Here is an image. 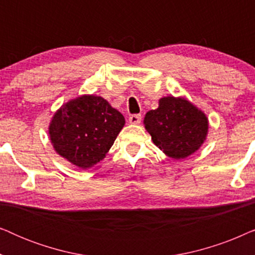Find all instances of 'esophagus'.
I'll return each mask as SVG.
<instances>
[{"instance_id":"34e87169","label":"esophagus","mask_w":255,"mask_h":255,"mask_svg":"<svg viewBox=\"0 0 255 255\" xmlns=\"http://www.w3.org/2000/svg\"><path fill=\"white\" fill-rule=\"evenodd\" d=\"M141 121V115H131L130 118H128V122H130L131 124H139Z\"/></svg>"}]
</instances>
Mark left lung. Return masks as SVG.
<instances>
[{
	"label": "left lung",
	"mask_w": 255,
	"mask_h": 255,
	"mask_svg": "<svg viewBox=\"0 0 255 255\" xmlns=\"http://www.w3.org/2000/svg\"><path fill=\"white\" fill-rule=\"evenodd\" d=\"M152 140L170 158L184 159L196 152L208 133V118L184 99L162 97L159 108L144 118Z\"/></svg>",
	"instance_id": "obj_1"
}]
</instances>
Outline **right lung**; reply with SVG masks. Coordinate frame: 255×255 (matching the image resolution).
Listing matches in <instances>:
<instances>
[{"label":"right lung","instance_id":"right-lung-1","mask_svg":"<svg viewBox=\"0 0 255 255\" xmlns=\"http://www.w3.org/2000/svg\"><path fill=\"white\" fill-rule=\"evenodd\" d=\"M124 124L123 115L108 101L83 95L54 114L48 132L58 154L87 169L106 156Z\"/></svg>","mask_w":255,"mask_h":255}]
</instances>
